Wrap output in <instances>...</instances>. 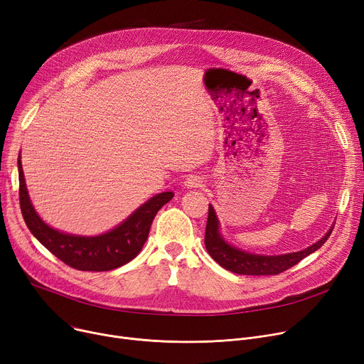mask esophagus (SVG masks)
<instances>
[{
  "label": "esophagus",
  "mask_w": 364,
  "mask_h": 364,
  "mask_svg": "<svg viewBox=\"0 0 364 364\" xmlns=\"http://www.w3.org/2000/svg\"><path fill=\"white\" fill-rule=\"evenodd\" d=\"M184 186L187 188H196V187H202L203 186V178L199 176H188L184 181Z\"/></svg>",
  "instance_id": "1"
}]
</instances>
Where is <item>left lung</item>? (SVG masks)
<instances>
[{
	"mask_svg": "<svg viewBox=\"0 0 364 364\" xmlns=\"http://www.w3.org/2000/svg\"><path fill=\"white\" fill-rule=\"evenodd\" d=\"M218 228H220L218 218L215 215L214 208L209 205L206 230H205V246L209 255L214 258V261H217L221 267H224L225 270L236 274L274 276L291 269V267L298 264L302 258L316 252L318 247L323 246V243L329 239L333 230V225L329 228V232L314 245L305 247L302 251L283 254V255H258V254H250L246 251H240L239 247L228 245L223 239Z\"/></svg>",
	"mask_w": 364,
	"mask_h": 364,
	"instance_id": "left-lung-1",
	"label": "left lung"
}]
</instances>
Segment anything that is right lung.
Masks as SVG:
<instances>
[{
  "instance_id": "1",
  "label": "right lung",
  "mask_w": 364,
  "mask_h": 364,
  "mask_svg": "<svg viewBox=\"0 0 364 364\" xmlns=\"http://www.w3.org/2000/svg\"><path fill=\"white\" fill-rule=\"evenodd\" d=\"M17 165L18 200H21L22 215L31 233L53 255L72 269L81 272H109L136 258L147 240L153 218L165 203L174 198L172 192L153 196L124 223L100 236L68 235L50 227L36 214L28 195L21 156L17 159Z\"/></svg>"
}]
</instances>
